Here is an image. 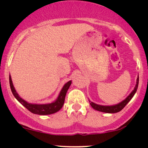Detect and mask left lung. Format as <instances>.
<instances>
[{"instance_id":"8db88e82","label":"left lung","mask_w":148,"mask_h":148,"mask_svg":"<svg viewBox=\"0 0 148 148\" xmlns=\"http://www.w3.org/2000/svg\"><path fill=\"white\" fill-rule=\"evenodd\" d=\"M138 83H139V75L138 76V78H137V82L136 84H135V88H134L133 90L132 91L130 94L125 98V99H124L123 101L118 103L117 104H114V105H100V104H97L96 103H94L91 101H89L90 102L91 106L93 109H95V110H97V111L102 112H105V113H117L118 112L121 111L124 107L126 106V104H127L132 99V98L133 97V96L135 95V94L136 93L137 89L138 87Z\"/></svg>"}]
</instances>
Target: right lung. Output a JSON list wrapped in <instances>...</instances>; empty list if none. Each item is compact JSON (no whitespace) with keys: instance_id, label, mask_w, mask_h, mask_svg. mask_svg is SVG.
Segmentation results:
<instances>
[{"instance_id":"add662e5","label":"right lung","mask_w":148,"mask_h":148,"mask_svg":"<svg viewBox=\"0 0 148 148\" xmlns=\"http://www.w3.org/2000/svg\"><path fill=\"white\" fill-rule=\"evenodd\" d=\"M9 82L10 89H11L13 96L22 105L24 106L27 110L34 114H39V115H47V114H51L57 112L62 108L64 103L67 91H68L69 88L71 85V81H69L68 82H66L64 85L56 100L51 103H48V104H32V103L26 102V100L22 99L19 96L18 94L15 89L10 75L9 76Z\"/></svg>"}]
</instances>
